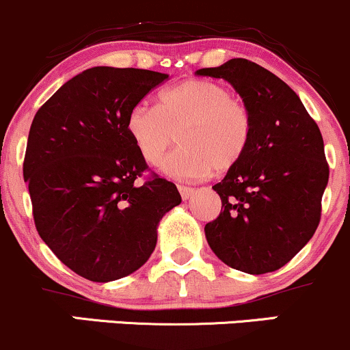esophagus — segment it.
I'll use <instances>...</instances> for the list:
<instances>
[{
	"label": "esophagus",
	"mask_w": 350,
	"mask_h": 350,
	"mask_svg": "<svg viewBox=\"0 0 350 350\" xmlns=\"http://www.w3.org/2000/svg\"><path fill=\"white\" fill-rule=\"evenodd\" d=\"M178 189L179 193H181V198L186 201V199H189L191 196L194 194V189L191 186H184V184H178Z\"/></svg>",
	"instance_id": "1"
}]
</instances>
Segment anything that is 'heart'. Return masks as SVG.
Wrapping results in <instances>:
<instances>
[{
  "label": "heart",
  "instance_id": "b5f03b06",
  "mask_svg": "<svg viewBox=\"0 0 350 350\" xmlns=\"http://www.w3.org/2000/svg\"><path fill=\"white\" fill-rule=\"evenodd\" d=\"M126 128L148 164H157L176 141L181 146L161 163L178 179L204 178L213 169L229 171L247 152L254 119L243 99L209 79H186L159 94V105H136Z\"/></svg>",
  "mask_w": 350,
  "mask_h": 350
}]
</instances>
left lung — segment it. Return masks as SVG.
I'll use <instances>...</instances> for the list:
<instances>
[{
	"label": "left lung",
	"mask_w": 350,
	"mask_h": 350,
	"mask_svg": "<svg viewBox=\"0 0 350 350\" xmlns=\"http://www.w3.org/2000/svg\"><path fill=\"white\" fill-rule=\"evenodd\" d=\"M196 75L231 83L254 119L245 156L213 186L222 206L206 224L207 243L237 271H278L321 222L329 164L319 126L282 79L252 61L234 57Z\"/></svg>",
	"instance_id": "left-lung-1"
}]
</instances>
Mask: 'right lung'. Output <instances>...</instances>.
Wrapping results in <instances>:
<instances>
[{
  "instance_id": "right-lung-1",
  "label": "right lung",
  "mask_w": 350,
  "mask_h": 350,
  "mask_svg": "<svg viewBox=\"0 0 350 350\" xmlns=\"http://www.w3.org/2000/svg\"><path fill=\"white\" fill-rule=\"evenodd\" d=\"M167 78L149 69H86L31 122L23 176L34 226L88 281L137 271L154 251L157 222L181 202L176 184L149 169L126 128L129 111Z\"/></svg>"
}]
</instances>
